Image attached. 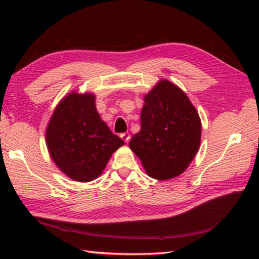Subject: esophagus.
Segmentation results:
<instances>
[{
	"label": "esophagus",
	"instance_id": "34e87169",
	"mask_svg": "<svg viewBox=\"0 0 259 259\" xmlns=\"http://www.w3.org/2000/svg\"><path fill=\"white\" fill-rule=\"evenodd\" d=\"M120 137H121V139H122L124 142H128V141L130 140V135H129L128 133H123V134H121V135H120Z\"/></svg>",
	"mask_w": 259,
	"mask_h": 259
}]
</instances>
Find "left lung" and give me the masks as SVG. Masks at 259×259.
<instances>
[{"label": "left lung", "mask_w": 259, "mask_h": 259, "mask_svg": "<svg viewBox=\"0 0 259 259\" xmlns=\"http://www.w3.org/2000/svg\"><path fill=\"white\" fill-rule=\"evenodd\" d=\"M140 131L129 147L147 175L157 180L178 177L197 155L201 121L196 108L178 85L161 79L145 96Z\"/></svg>", "instance_id": "obj_1"}]
</instances>
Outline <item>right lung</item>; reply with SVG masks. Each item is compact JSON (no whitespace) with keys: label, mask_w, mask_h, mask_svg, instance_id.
Wrapping results in <instances>:
<instances>
[{"label":"right lung","mask_w":259,"mask_h":259,"mask_svg":"<svg viewBox=\"0 0 259 259\" xmlns=\"http://www.w3.org/2000/svg\"><path fill=\"white\" fill-rule=\"evenodd\" d=\"M49 153L57 167L80 183L97 179L124 142L111 133L91 92H70L51 115L46 130Z\"/></svg>","instance_id":"add662e5"}]
</instances>
